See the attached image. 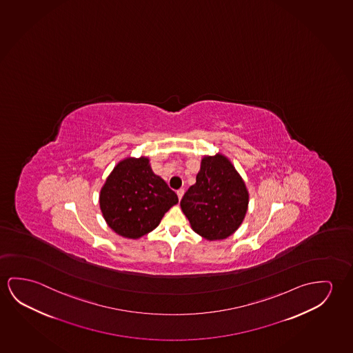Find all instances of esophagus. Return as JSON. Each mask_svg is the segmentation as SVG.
<instances>
[{
    "label": "esophagus",
    "instance_id": "esophagus-1",
    "mask_svg": "<svg viewBox=\"0 0 353 353\" xmlns=\"http://www.w3.org/2000/svg\"><path fill=\"white\" fill-rule=\"evenodd\" d=\"M183 194H185V190H182V188H181V190H177V196H179V201L182 199Z\"/></svg>",
    "mask_w": 353,
    "mask_h": 353
}]
</instances>
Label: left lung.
Segmentation results:
<instances>
[{"label": "left lung", "mask_w": 353, "mask_h": 353, "mask_svg": "<svg viewBox=\"0 0 353 353\" xmlns=\"http://www.w3.org/2000/svg\"><path fill=\"white\" fill-rule=\"evenodd\" d=\"M250 194L234 165L223 157L201 159L196 185L190 187L181 208L193 231L209 241L228 239L243 221Z\"/></svg>", "instance_id": "left-lung-1"}]
</instances>
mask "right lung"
Returning <instances> with one entry per match:
<instances>
[{
	"label": "right lung",
	"instance_id": "add662e5",
	"mask_svg": "<svg viewBox=\"0 0 353 353\" xmlns=\"http://www.w3.org/2000/svg\"><path fill=\"white\" fill-rule=\"evenodd\" d=\"M99 203L109 228L137 239L157 228L179 196L152 172L148 157H125L106 179Z\"/></svg>",
	"mask_w": 353,
	"mask_h": 353
}]
</instances>
